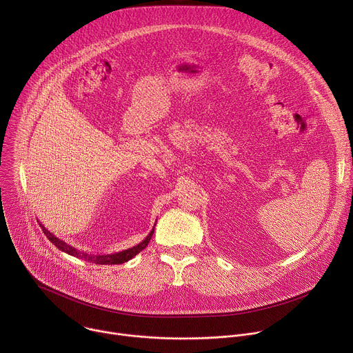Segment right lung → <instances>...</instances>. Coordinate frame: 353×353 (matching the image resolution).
I'll list each match as a JSON object with an SVG mask.
<instances>
[{"label": "right lung", "mask_w": 353, "mask_h": 353, "mask_svg": "<svg viewBox=\"0 0 353 353\" xmlns=\"http://www.w3.org/2000/svg\"><path fill=\"white\" fill-rule=\"evenodd\" d=\"M41 225V223H40ZM41 229H43V233L47 236V239L52 241L57 248H60L61 251H64V253L70 254V256H74L77 259H81V260H85V261H89V263H94V264H102V265H114V264H123V263H127L128 260H131L132 257H135L138 253H141V251L148 245L149 240L152 239V234H154V230H155V226L152 228V230L149 232V234L141 241L138 243L137 245L134 247H130L127 250H123V251H117V253H113V254H92V253H86V251H81L75 247H72L71 244L63 241L61 239H59L57 236H54L53 233H50L43 225H41Z\"/></svg>", "instance_id": "add662e5"}]
</instances>
